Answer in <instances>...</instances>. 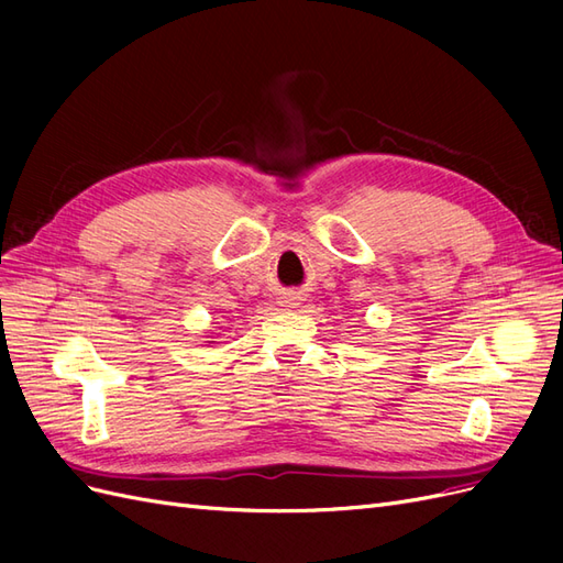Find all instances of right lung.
<instances>
[{
	"mask_svg": "<svg viewBox=\"0 0 563 563\" xmlns=\"http://www.w3.org/2000/svg\"><path fill=\"white\" fill-rule=\"evenodd\" d=\"M207 343H211V345H213V343H216V340H207Z\"/></svg>",
	"mask_w": 563,
	"mask_h": 563,
	"instance_id": "1",
	"label": "right lung"
}]
</instances>
